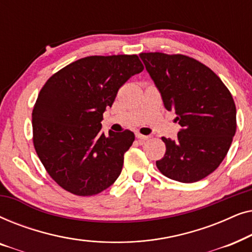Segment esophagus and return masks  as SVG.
<instances>
[{
	"mask_svg": "<svg viewBox=\"0 0 252 252\" xmlns=\"http://www.w3.org/2000/svg\"><path fill=\"white\" fill-rule=\"evenodd\" d=\"M136 137H137V140L140 141V142H144V141L149 139V136H147V135H142V134H140V133H136Z\"/></svg>",
	"mask_w": 252,
	"mask_h": 252,
	"instance_id": "obj_1",
	"label": "esophagus"
}]
</instances>
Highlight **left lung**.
Segmentation results:
<instances>
[{
	"mask_svg": "<svg viewBox=\"0 0 252 252\" xmlns=\"http://www.w3.org/2000/svg\"><path fill=\"white\" fill-rule=\"evenodd\" d=\"M165 109L181 126L156 165L165 177L191 184L211 174L228 153L236 132V108L228 89L211 68L185 55L141 53Z\"/></svg>",
	"mask_w": 252,
	"mask_h": 252,
	"instance_id": "obj_1",
	"label": "left lung"
}]
</instances>
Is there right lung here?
<instances>
[{
	"label": "right lung",
	"mask_w": 252,
	"mask_h": 252,
	"mask_svg": "<svg viewBox=\"0 0 252 252\" xmlns=\"http://www.w3.org/2000/svg\"><path fill=\"white\" fill-rule=\"evenodd\" d=\"M136 55L89 56L48 79L32 113L33 143L48 174L65 190L92 196L122 173L134 133L102 132L119 88L143 71Z\"/></svg>",
	"instance_id": "right-lung-1"
}]
</instances>
